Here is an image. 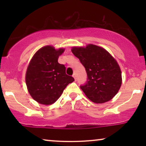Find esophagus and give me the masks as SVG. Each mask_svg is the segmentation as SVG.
Masks as SVG:
<instances>
[{"instance_id": "esophagus-1", "label": "esophagus", "mask_w": 146, "mask_h": 146, "mask_svg": "<svg viewBox=\"0 0 146 146\" xmlns=\"http://www.w3.org/2000/svg\"><path fill=\"white\" fill-rule=\"evenodd\" d=\"M72 76L74 77V78L75 80L76 81V79H77V78H76V74H74L72 75Z\"/></svg>"}]
</instances>
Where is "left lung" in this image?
Segmentation results:
<instances>
[{"label": "left lung", "mask_w": 146, "mask_h": 146, "mask_svg": "<svg viewBox=\"0 0 146 146\" xmlns=\"http://www.w3.org/2000/svg\"><path fill=\"white\" fill-rule=\"evenodd\" d=\"M72 52L86 71V82L80 86L86 96L98 104L112 99L120 88L121 73L110 54L93 44H88L86 48L74 47Z\"/></svg>", "instance_id": "1"}]
</instances>
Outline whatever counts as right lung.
<instances>
[{"label":"right lung","mask_w":146,"mask_h":146,"mask_svg":"<svg viewBox=\"0 0 146 146\" xmlns=\"http://www.w3.org/2000/svg\"><path fill=\"white\" fill-rule=\"evenodd\" d=\"M64 50L47 46L38 50L32 58L27 73L26 84L33 98L40 104L54 103L65 88L74 81L66 74V67L58 62Z\"/></svg>","instance_id":"1"}]
</instances>
